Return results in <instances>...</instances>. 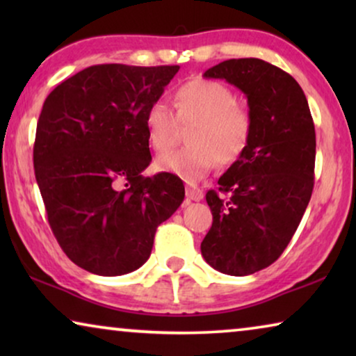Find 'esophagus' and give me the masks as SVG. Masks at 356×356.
I'll return each instance as SVG.
<instances>
[{"instance_id":"obj_1","label":"esophagus","mask_w":356,"mask_h":356,"mask_svg":"<svg viewBox=\"0 0 356 356\" xmlns=\"http://www.w3.org/2000/svg\"><path fill=\"white\" fill-rule=\"evenodd\" d=\"M186 197L189 199V201H201V199L204 197V193H202V189L194 186V184H188V186H186Z\"/></svg>"}]
</instances>
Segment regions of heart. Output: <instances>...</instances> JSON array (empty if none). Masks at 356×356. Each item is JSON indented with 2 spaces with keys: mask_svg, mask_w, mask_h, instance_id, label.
Returning <instances> with one entry per match:
<instances>
[{
  "mask_svg": "<svg viewBox=\"0 0 356 356\" xmlns=\"http://www.w3.org/2000/svg\"><path fill=\"white\" fill-rule=\"evenodd\" d=\"M177 116L163 102H154L144 115L147 143L162 154L172 147L178 124L191 126L186 149L157 159L155 167L186 181H199L217 162L228 167L246 152L252 136V115L236 102V94L223 82L193 79L178 86L173 95Z\"/></svg>",
  "mask_w": 356,
  "mask_h": 356,
  "instance_id": "heart-1",
  "label": "heart"
}]
</instances>
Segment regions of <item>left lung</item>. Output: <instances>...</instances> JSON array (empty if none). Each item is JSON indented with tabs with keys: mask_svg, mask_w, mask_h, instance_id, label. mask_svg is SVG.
<instances>
[{
	"mask_svg": "<svg viewBox=\"0 0 356 356\" xmlns=\"http://www.w3.org/2000/svg\"><path fill=\"white\" fill-rule=\"evenodd\" d=\"M204 77L245 92L252 136L243 157L206 201L212 227L204 259L228 275H250L279 259L295 235L314 186L316 133L308 100L289 72L257 58L218 63Z\"/></svg>",
	"mask_w": 356,
	"mask_h": 356,
	"instance_id": "8db88e82",
	"label": "left lung"
}]
</instances>
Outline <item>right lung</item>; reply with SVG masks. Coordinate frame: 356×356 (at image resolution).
Masks as SVG:
<instances>
[{
  "label": "right lung",
  "instance_id": "add662e5",
  "mask_svg": "<svg viewBox=\"0 0 356 356\" xmlns=\"http://www.w3.org/2000/svg\"><path fill=\"white\" fill-rule=\"evenodd\" d=\"M179 66L97 65L63 81L38 116L33 168L48 223L76 266L123 275L149 259L184 199L173 173L143 177L144 115Z\"/></svg>",
  "mask_w": 356,
  "mask_h": 356
}]
</instances>
